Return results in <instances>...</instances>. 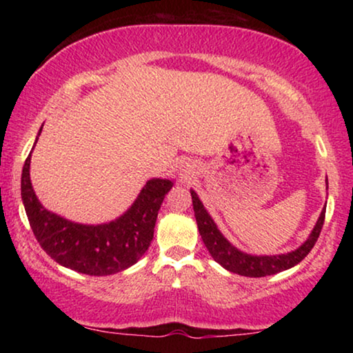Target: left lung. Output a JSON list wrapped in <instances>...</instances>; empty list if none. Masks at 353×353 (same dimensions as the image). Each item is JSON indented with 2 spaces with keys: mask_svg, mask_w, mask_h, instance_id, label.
<instances>
[{
  "mask_svg": "<svg viewBox=\"0 0 353 353\" xmlns=\"http://www.w3.org/2000/svg\"><path fill=\"white\" fill-rule=\"evenodd\" d=\"M192 197V209H194V216L197 221V228H199V234L202 241H204L207 250H209L215 262H219L221 267L228 270L231 273H238L241 276L249 278H262L270 276V274H276L284 270L296 267L299 262H302L307 257L308 252L315 245L318 236L321 233L323 223H325V214L326 205L321 210L320 219H318L315 228L308 236V239L303 243L301 248L292 250L288 254H278V255H250L245 252H241L236 249L220 230L216 228L215 221L212 220L209 212L204 209L202 202L194 191L191 190Z\"/></svg>",
  "mask_w": 353,
  "mask_h": 353,
  "instance_id": "obj_1",
  "label": "left lung"
}]
</instances>
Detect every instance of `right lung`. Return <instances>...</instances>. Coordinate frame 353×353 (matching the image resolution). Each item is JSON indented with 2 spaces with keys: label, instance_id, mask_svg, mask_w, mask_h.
<instances>
[{
  "label": "right lung",
  "instance_id": "obj_1",
  "mask_svg": "<svg viewBox=\"0 0 353 353\" xmlns=\"http://www.w3.org/2000/svg\"><path fill=\"white\" fill-rule=\"evenodd\" d=\"M30 157L32 152L22 168L21 194L33 234L52 260L79 273L105 276L123 272L143 257L151 245L159 209L173 181L152 178L117 220L104 225H81L62 219L40 204L30 181Z\"/></svg>",
  "mask_w": 353,
  "mask_h": 353
}]
</instances>
